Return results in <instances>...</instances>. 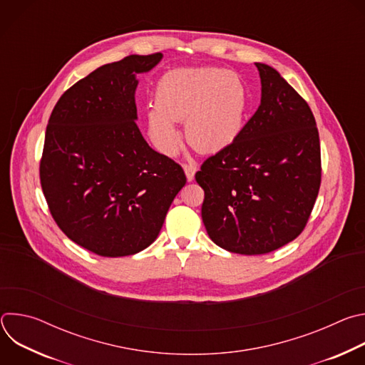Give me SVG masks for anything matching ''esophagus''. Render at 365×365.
Segmentation results:
<instances>
[{
  "mask_svg": "<svg viewBox=\"0 0 365 365\" xmlns=\"http://www.w3.org/2000/svg\"><path fill=\"white\" fill-rule=\"evenodd\" d=\"M183 169H185V173H186L187 180H189V182H190V180H193V178H195V173H196L197 168H196L195 165H192V163H185V165H183Z\"/></svg>",
  "mask_w": 365,
  "mask_h": 365,
  "instance_id": "34e87169",
  "label": "esophagus"
}]
</instances>
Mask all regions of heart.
I'll list each match as a JSON object with an SVG mask.
<instances>
[{
    "instance_id": "obj_1",
    "label": "heart",
    "mask_w": 365,
    "mask_h": 365,
    "mask_svg": "<svg viewBox=\"0 0 365 365\" xmlns=\"http://www.w3.org/2000/svg\"><path fill=\"white\" fill-rule=\"evenodd\" d=\"M247 101L244 82L231 71H173L155 88L154 108L147 113V130L155 147L172 155L180 143L175 123L185 121L186 141L200 153H215L238 137Z\"/></svg>"
}]
</instances>
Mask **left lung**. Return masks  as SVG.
I'll return each mask as SVG.
<instances>
[{"mask_svg":"<svg viewBox=\"0 0 365 365\" xmlns=\"http://www.w3.org/2000/svg\"><path fill=\"white\" fill-rule=\"evenodd\" d=\"M262 103L195 175L202 221L221 248L272 252L304 230L321 187V143L307 102L269 65L255 63Z\"/></svg>","mask_w":365,"mask_h":365,"instance_id":"8db88e82","label":"left lung"}]
</instances>
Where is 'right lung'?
Segmentation results:
<instances>
[{"mask_svg": "<svg viewBox=\"0 0 365 365\" xmlns=\"http://www.w3.org/2000/svg\"><path fill=\"white\" fill-rule=\"evenodd\" d=\"M162 56L130 55L95 69L48 118L40 160L48 211L68 238L102 257L147 248L186 183L182 166L154 151L135 124V73Z\"/></svg>", "mask_w": 365, "mask_h": 365, "instance_id": "1", "label": "right lung"}]
</instances>
